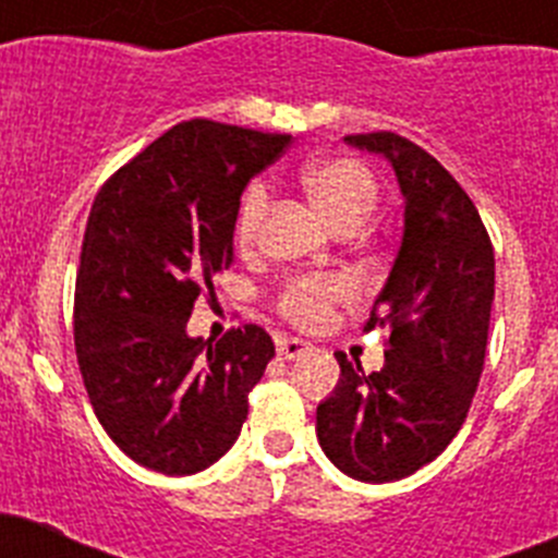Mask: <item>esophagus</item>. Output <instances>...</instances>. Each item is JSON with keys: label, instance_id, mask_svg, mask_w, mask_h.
<instances>
[{"label": "esophagus", "instance_id": "obj_1", "mask_svg": "<svg viewBox=\"0 0 558 558\" xmlns=\"http://www.w3.org/2000/svg\"><path fill=\"white\" fill-rule=\"evenodd\" d=\"M310 350V342L304 339H295V337H279L276 339V353L282 355V359H299L301 353Z\"/></svg>", "mask_w": 558, "mask_h": 558}]
</instances>
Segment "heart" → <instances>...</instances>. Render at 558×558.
<instances>
[{"label":"heart","instance_id":"heart-1","mask_svg":"<svg viewBox=\"0 0 558 558\" xmlns=\"http://www.w3.org/2000/svg\"><path fill=\"white\" fill-rule=\"evenodd\" d=\"M301 185L315 208L342 230L362 227L378 203V180L362 158L317 156L301 167ZM270 185L252 180L243 191L235 214V241L246 252L254 248L268 216ZM353 299V284L344 276H295L276 295V312L299 328H320L331 320L339 304Z\"/></svg>","mask_w":558,"mask_h":558}]
</instances>
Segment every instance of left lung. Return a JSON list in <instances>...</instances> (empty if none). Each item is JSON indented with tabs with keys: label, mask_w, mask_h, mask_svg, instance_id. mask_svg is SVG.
Masks as SVG:
<instances>
[{
	"label": "left lung",
	"mask_w": 558,
	"mask_h": 558,
	"mask_svg": "<svg viewBox=\"0 0 558 558\" xmlns=\"http://www.w3.org/2000/svg\"><path fill=\"white\" fill-rule=\"evenodd\" d=\"M344 142L389 158L405 227L364 323L386 331L384 369L367 375L337 353L342 378L317 405V441L339 471L380 485L433 463L463 427L485 364L496 263L480 210L427 150L391 131Z\"/></svg>",
	"instance_id": "1"
}]
</instances>
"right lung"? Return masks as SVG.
Segmentation results:
<instances>
[{
  "label": "right lung",
  "instance_id": "right-lung-1",
  "mask_svg": "<svg viewBox=\"0 0 558 558\" xmlns=\"http://www.w3.org/2000/svg\"><path fill=\"white\" fill-rule=\"evenodd\" d=\"M290 140L196 117L123 163L95 196L73 342L95 416L145 469L205 471L246 422L274 339L246 323L205 342L185 323L199 295L216 301L214 274L235 259L243 189Z\"/></svg>",
  "mask_w": 558,
  "mask_h": 558
}]
</instances>
